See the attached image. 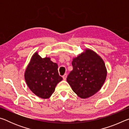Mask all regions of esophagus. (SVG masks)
I'll return each instance as SVG.
<instances>
[{
    "mask_svg": "<svg viewBox=\"0 0 129 129\" xmlns=\"http://www.w3.org/2000/svg\"><path fill=\"white\" fill-rule=\"evenodd\" d=\"M67 74H65V75L62 76L63 79H64V80H65L67 79Z\"/></svg>",
    "mask_w": 129,
    "mask_h": 129,
    "instance_id": "obj_1",
    "label": "esophagus"
}]
</instances>
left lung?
I'll use <instances>...</instances> for the list:
<instances>
[{
  "mask_svg": "<svg viewBox=\"0 0 129 129\" xmlns=\"http://www.w3.org/2000/svg\"><path fill=\"white\" fill-rule=\"evenodd\" d=\"M73 70L67 81L74 92L82 99L95 94L106 80L107 71L103 60L90 49L74 58Z\"/></svg>",
  "mask_w": 129,
  "mask_h": 129,
  "instance_id": "1",
  "label": "left lung"
}]
</instances>
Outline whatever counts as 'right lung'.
Here are the masks:
<instances>
[{
  "mask_svg": "<svg viewBox=\"0 0 129 129\" xmlns=\"http://www.w3.org/2000/svg\"><path fill=\"white\" fill-rule=\"evenodd\" d=\"M58 65L49 57L41 58L36 52L26 69L24 77L30 90L41 99H48L57 84L62 80L58 72Z\"/></svg>",
  "mask_w": 129,
  "mask_h": 129,
  "instance_id": "1",
  "label": "right lung"
}]
</instances>
